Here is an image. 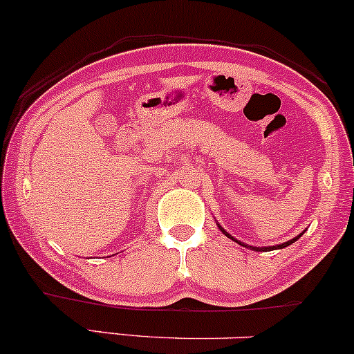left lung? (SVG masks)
<instances>
[{"instance_id":"left-lung-1","label":"left lung","mask_w":354,"mask_h":354,"mask_svg":"<svg viewBox=\"0 0 354 354\" xmlns=\"http://www.w3.org/2000/svg\"><path fill=\"white\" fill-rule=\"evenodd\" d=\"M219 227H221V225H219ZM221 230H222V232H224V234H225V236H227V237H230V239H232V241H236V239H234V237H232V236H230V234H227V232H225V230H224V229H222V227H221ZM299 236H301V234H299ZM299 236H297V237H295V239H291V241L284 242V244H279V245H277V249H283V248H286V245L292 244V242H295V241H297V239H299ZM236 242H237V244H241V242H239V241H236ZM241 245H244V248H248V245H245V244H241ZM251 249H254V251H269V249H276V245H274V248H252V245H251Z\"/></svg>"}]
</instances>
